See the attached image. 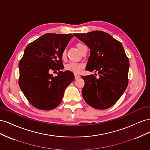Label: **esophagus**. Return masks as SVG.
I'll use <instances>...</instances> for the list:
<instances>
[{
  "mask_svg": "<svg viewBox=\"0 0 150 150\" xmlns=\"http://www.w3.org/2000/svg\"><path fill=\"white\" fill-rule=\"evenodd\" d=\"M74 77H75V79H77L80 78V75L78 74H74Z\"/></svg>",
  "mask_w": 150,
  "mask_h": 150,
  "instance_id": "esophagus-1",
  "label": "esophagus"
}]
</instances>
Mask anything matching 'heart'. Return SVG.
Wrapping results in <instances>:
<instances>
[{
  "instance_id": "obj_1",
  "label": "heart",
  "mask_w": 150,
  "mask_h": 150,
  "mask_svg": "<svg viewBox=\"0 0 150 150\" xmlns=\"http://www.w3.org/2000/svg\"><path fill=\"white\" fill-rule=\"evenodd\" d=\"M83 44L79 43L77 44V47L78 48V49L80 48V47L82 46ZM66 57V51H63L61 52V58L62 59H65ZM84 64L83 63H79V62H70L67 64L65 66V69L67 71H71L72 72H74V73H79V72L81 71V70L83 69L84 67Z\"/></svg>"
}]
</instances>
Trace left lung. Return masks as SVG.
Returning a JSON list of instances; mask_svg holds the SVG:
<instances>
[{
    "instance_id": "1",
    "label": "left lung",
    "mask_w": 150,
    "mask_h": 150,
    "mask_svg": "<svg viewBox=\"0 0 150 150\" xmlns=\"http://www.w3.org/2000/svg\"><path fill=\"white\" fill-rule=\"evenodd\" d=\"M91 49L86 69L98 72L82 76L85 84L82 90L84 101L98 110L113 106L125 92L128 84L129 59L122 44L103 31L74 34Z\"/></svg>"
}]
</instances>
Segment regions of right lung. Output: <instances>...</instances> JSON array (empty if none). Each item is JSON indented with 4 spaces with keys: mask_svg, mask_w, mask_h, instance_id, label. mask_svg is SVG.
<instances>
[{
    "mask_svg": "<svg viewBox=\"0 0 150 150\" xmlns=\"http://www.w3.org/2000/svg\"><path fill=\"white\" fill-rule=\"evenodd\" d=\"M71 34H46L30 43L19 63V84L22 93L35 108L51 110L59 105L66 88L74 80L72 72L64 68L61 52ZM58 70V76L50 74Z\"/></svg>",
    "mask_w": 150,
    "mask_h": 150,
    "instance_id": "right-lung-1",
    "label": "right lung"
}]
</instances>
